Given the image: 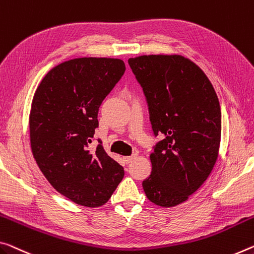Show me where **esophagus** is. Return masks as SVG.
<instances>
[{
	"label": "esophagus",
	"mask_w": 254,
	"mask_h": 254,
	"mask_svg": "<svg viewBox=\"0 0 254 254\" xmlns=\"http://www.w3.org/2000/svg\"><path fill=\"white\" fill-rule=\"evenodd\" d=\"M135 158V155H132V156H127V157H124V162H126L127 164L131 163L132 160H133Z\"/></svg>",
	"instance_id": "esophagus-1"
}]
</instances>
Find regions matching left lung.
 <instances>
[{"instance_id": "1", "label": "left lung", "mask_w": 254, "mask_h": 254, "mask_svg": "<svg viewBox=\"0 0 254 254\" xmlns=\"http://www.w3.org/2000/svg\"><path fill=\"white\" fill-rule=\"evenodd\" d=\"M149 110L155 136L151 174L142 182L152 203L174 207L204 183L218 157L221 113L204 72L181 55L128 59Z\"/></svg>"}]
</instances>
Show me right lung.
I'll return each mask as SVG.
<instances>
[{
  "label": "right lung",
  "mask_w": 254,
  "mask_h": 254,
  "mask_svg": "<svg viewBox=\"0 0 254 254\" xmlns=\"http://www.w3.org/2000/svg\"><path fill=\"white\" fill-rule=\"evenodd\" d=\"M126 72L120 59L81 58L44 76L29 116L31 151L56 191L84 207L105 204L124 176L121 165L90 143L98 111Z\"/></svg>",
  "instance_id": "obj_1"
}]
</instances>
